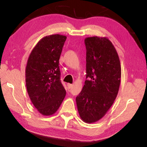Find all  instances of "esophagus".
Listing matches in <instances>:
<instances>
[{
    "instance_id": "1",
    "label": "esophagus",
    "mask_w": 147,
    "mask_h": 147,
    "mask_svg": "<svg viewBox=\"0 0 147 147\" xmlns=\"http://www.w3.org/2000/svg\"><path fill=\"white\" fill-rule=\"evenodd\" d=\"M73 84H67V87L69 89H71L72 87H73Z\"/></svg>"
}]
</instances>
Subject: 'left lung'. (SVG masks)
I'll use <instances>...</instances> for the list:
<instances>
[{
    "label": "left lung",
    "instance_id": "1",
    "mask_svg": "<svg viewBox=\"0 0 147 147\" xmlns=\"http://www.w3.org/2000/svg\"><path fill=\"white\" fill-rule=\"evenodd\" d=\"M86 47V80L76 98L82 120L93 123L106 115L117 95L121 67L115 47L106 37H89Z\"/></svg>",
    "mask_w": 147,
    "mask_h": 147
}]
</instances>
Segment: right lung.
I'll use <instances>...</instances> for the list:
<instances>
[{
  "label": "right lung",
  "instance_id": "right-lung-1",
  "mask_svg": "<svg viewBox=\"0 0 147 147\" xmlns=\"http://www.w3.org/2000/svg\"><path fill=\"white\" fill-rule=\"evenodd\" d=\"M66 39L60 34L44 37L32 49L27 61V92L35 108L43 115L55 113L65 96L59 59Z\"/></svg>",
  "mask_w": 147,
  "mask_h": 147
}]
</instances>
